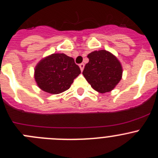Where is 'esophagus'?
Instances as JSON below:
<instances>
[{
	"instance_id": "1",
	"label": "esophagus",
	"mask_w": 158,
	"mask_h": 158,
	"mask_svg": "<svg viewBox=\"0 0 158 158\" xmlns=\"http://www.w3.org/2000/svg\"><path fill=\"white\" fill-rule=\"evenodd\" d=\"M84 64H79V68H80V69H81V71H82L83 70V69H84Z\"/></svg>"
}]
</instances>
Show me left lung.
I'll list each match as a JSON object with an SVG mask.
<instances>
[{
	"label": "left lung",
	"mask_w": 158,
	"mask_h": 158,
	"mask_svg": "<svg viewBox=\"0 0 158 158\" xmlns=\"http://www.w3.org/2000/svg\"><path fill=\"white\" fill-rule=\"evenodd\" d=\"M87 57L89 62L82 75L92 88L102 94L114 89L122 77V67L117 58L104 49L94 51Z\"/></svg>",
	"instance_id": "1"
}]
</instances>
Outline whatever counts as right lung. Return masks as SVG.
<instances>
[{
  "mask_svg": "<svg viewBox=\"0 0 158 158\" xmlns=\"http://www.w3.org/2000/svg\"><path fill=\"white\" fill-rule=\"evenodd\" d=\"M80 73L73 58L64 53H53L37 64L35 79L42 90L57 94L69 89Z\"/></svg>",
  "mask_w": 158,
  "mask_h": 158,
  "instance_id": "obj_1",
  "label": "right lung"
}]
</instances>
